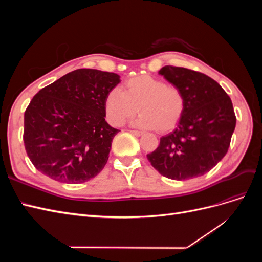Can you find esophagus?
<instances>
[{
	"instance_id": "esophagus-1",
	"label": "esophagus",
	"mask_w": 262,
	"mask_h": 262,
	"mask_svg": "<svg viewBox=\"0 0 262 262\" xmlns=\"http://www.w3.org/2000/svg\"><path fill=\"white\" fill-rule=\"evenodd\" d=\"M130 132H131L132 134H134V136H137V137H141V136H143V132H141V131H137V130H130Z\"/></svg>"
}]
</instances>
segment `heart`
I'll return each mask as SVG.
<instances>
[{
  "label": "heart",
  "mask_w": 262,
  "mask_h": 262,
  "mask_svg": "<svg viewBox=\"0 0 262 262\" xmlns=\"http://www.w3.org/2000/svg\"><path fill=\"white\" fill-rule=\"evenodd\" d=\"M185 107V95L178 86L150 75L130 78L124 83L123 92L114 89L105 99L106 115L112 124H123L139 110L141 115L134 124L142 129L157 128L161 132L175 128Z\"/></svg>",
  "instance_id": "1"
}]
</instances>
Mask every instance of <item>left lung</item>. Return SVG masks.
Returning <instances> with one entry per match:
<instances>
[{
    "label": "left lung",
    "mask_w": 262,
    "mask_h": 262,
    "mask_svg": "<svg viewBox=\"0 0 262 262\" xmlns=\"http://www.w3.org/2000/svg\"><path fill=\"white\" fill-rule=\"evenodd\" d=\"M158 73L185 95L184 115L172 132L147 154L150 165L169 179L186 180L210 171L223 158L236 125L232 100L203 73L166 66Z\"/></svg>",
    "instance_id": "left-lung-1"
}]
</instances>
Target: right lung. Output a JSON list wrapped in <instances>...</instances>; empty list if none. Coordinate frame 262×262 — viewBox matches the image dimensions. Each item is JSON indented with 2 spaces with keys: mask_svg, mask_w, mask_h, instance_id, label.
I'll return each instance as SVG.
<instances>
[{
  "mask_svg": "<svg viewBox=\"0 0 262 262\" xmlns=\"http://www.w3.org/2000/svg\"><path fill=\"white\" fill-rule=\"evenodd\" d=\"M116 73L72 71L39 91L24 116V144L37 170L63 184H83L107 164L118 129L105 120Z\"/></svg>",
  "mask_w": 262,
  "mask_h": 262,
  "instance_id": "right-lung-1",
  "label": "right lung"
}]
</instances>
